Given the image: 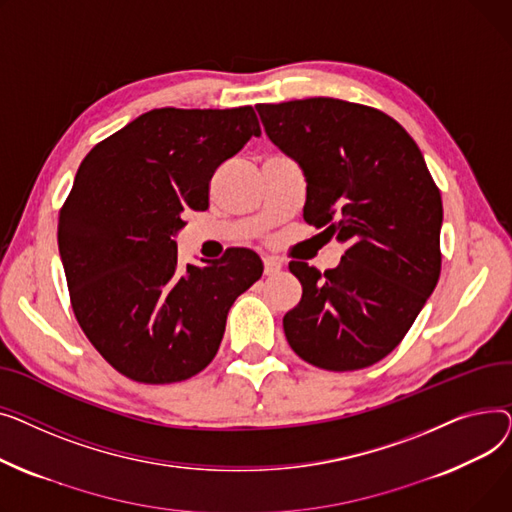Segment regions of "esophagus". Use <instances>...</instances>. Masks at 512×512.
<instances>
[{
    "label": "esophagus",
    "mask_w": 512,
    "mask_h": 512,
    "mask_svg": "<svg viewBox=\"0 0 512 512\" xmlns=\"http://www.w3.org/2000/svg\"><path fill=\"white\" fill-rule=\"evenodd\" d=\"M281 270V262L277 258H264V275L273 277Z\"/></svg>",
    "instance_id": "obj_1"
}]
</instances>
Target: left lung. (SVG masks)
I'll return each instance as SVG.
<instances>
[{"mask_svg":"<svg viewBox=\"0 0 512 512\" xmlns=\"http://www.w3.org/2000/svg\"><path fill=\"white\" fill-rule=\"evenodd\" d=\"M256 109L304 169L306 223L345 246L324 273L289 262L304 293L285 337L316 368H368L403 341L440 279V190L415 140L380 109L330 97Z\"/></svg>","mask_w":512,"mask_h":512,"instance_id":"1","label":"left lung"}]
</instances>
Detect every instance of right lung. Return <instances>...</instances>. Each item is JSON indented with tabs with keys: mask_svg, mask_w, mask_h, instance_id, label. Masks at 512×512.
I'll return each instance as SVG.
<instances>
[{
	"mask_svg": "<svg viewBox=\"0 0 512 512\" xmlns=\"http://www.w3.org/2000/svg\"><path fill=\"white\" fill-rule=\"evenodd\" d=\"M260 124L250 105L142 113L101 140L59 208L57 244L70 304L86 339L119 374L173 384L219 351L227 312L262 277L260 258L177 262L173 235L208 208L210 177Z\"/></svg>",
	"mask_w": 512,
	"mask_h": 512,
	"instance_id": "right-lung-1",
	"label": "right lung"
}]
</instances>
